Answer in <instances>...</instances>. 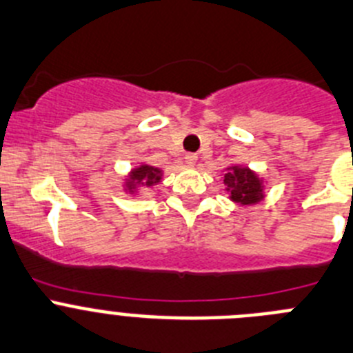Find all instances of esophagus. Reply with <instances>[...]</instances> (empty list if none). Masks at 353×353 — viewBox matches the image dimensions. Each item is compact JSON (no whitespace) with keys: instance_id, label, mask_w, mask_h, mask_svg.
<instances>
[{"instance_id":"esophagus-1","label":"esophagus","mask_w":353,"mask_h":353,"mask_svg":"<svg viewBox=\"0 0 353 353\" xmlns=\"http://www.w3.org/2000/svg\"><path fill=\"white\" fill-rule=\"evenodd\" d=\"M184 163H186V167H193V165L196 163V154L193 153L186 154V157H184Z\"/></svg>"}]
</instances>
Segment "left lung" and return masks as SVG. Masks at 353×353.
I'll list each match as a JSON object with an SVG mask.
<instances>
[{"instance_id":"1","label":"left lung","mask_w":353,"mask_h":353,"mask_svg":"<svg viewBox=\"0 0 353 353\" xmlns=\"http://www.w3.org/2000/svg\"><path fill=\"white\" fill-rule=\"evenodd\" d=\"M227 192L230 193V200L241 205L259 204L263 199V183L253 170L241 165L228 167L223 179Z\"/></svg>"}]
</instances>
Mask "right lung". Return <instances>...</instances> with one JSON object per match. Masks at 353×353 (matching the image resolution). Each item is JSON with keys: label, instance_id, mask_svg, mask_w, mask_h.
<instances>
[{"label": "right lung", "instance_id": "right-lung-1", "mask_svg": "<svg viewBox=\"0 0 353 353\" xmlns=\"http://www.w3.org/2000/svg\"><path fill=\"white\" fill-rule=\"evenodd\" d=\"M161 181V170L157 169V167H151V165H139L135 169H132L128 179H126L125 188L128 190L130 193H135L137 188L144 186V188H149V186H154Z\"/></svg>", "mask_w": 353, "mask_h": 353}]
</instances>
